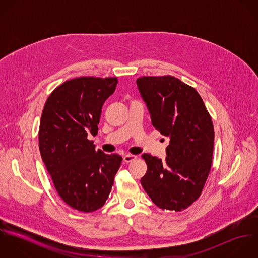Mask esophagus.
Returning <instances> with one entry per match:
<instances>
[{
	"label": "esophagus",
	"mask_w": 258,
	"mask_h": 258,
	"mask_svg": "<svg viewBox=\"0 0 258 258\" xmlns=\"http://www.w3.org/2000/svg\"><path fill=\"white\" fill-rule=\"evenodd\" d=\"M136 158H137V157L134 156V155H125V156L123 157V161L126 162V163H130V162L134 161Z\"/></svg>",
	"instance_id": "esophagus-1"
}]
</instances>
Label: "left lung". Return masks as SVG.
Masks as SVG:
<instances>
[{"mask_svg": "<svg viewBox=\"0 0 258 258\" xmlns=\"http://www.w3.org/2000/svg\"><path fill=\"white\" fill-rule=\"evenodd\" d=\"M136 83L152 125L170 140L165 161L142 155L148 169L141 184L157 207L183 211L201 196L211 171L212 118L197 90L174 76H143Z\"/></svg>", "mask_w": 258, "mask_h": 258, "instance_id": "8db88e82", "label": "left lung"}]
</instances>
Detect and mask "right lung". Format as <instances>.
I'll return each mask as SVG.
<instances>
[{
    "instance_id": "obj_1",
    "label": "right lung",
    "mask_w": 258,
    "mask_h": 258,
    "mask_svg": "<svg viewBox=\"0 0 258 258\" xmlns=\"http://www.w3.org/2000/svg\"><path fill=\"white\" fill-rule=\"evenodd\" d=\"M117 77H77L47 98L40 118L41 159L59 197L74 210L94 212L108 199L122 157L96 150L88 134L98 131L102 105Z\"/></svg>"
}]
</instances>
